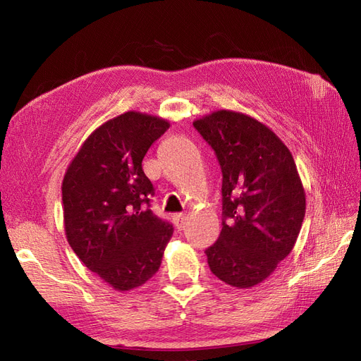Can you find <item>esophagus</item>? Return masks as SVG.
Segmentation results:
<instances>
[{"mask_svg":"<svg viewBox=\"0 0 361 361\" xmlns=\"http://www.w3.org/2000/svg\"><path fill=\"white\" fill-rule=\"evenodd\" d=\"M183 221H185V214H179V215H176V224H178V228H182V227H183Z\"/></svg>","mask_w":361,"mask_h":361,"instance_id":"34e87169","label":"esophagus"}]
</instances>
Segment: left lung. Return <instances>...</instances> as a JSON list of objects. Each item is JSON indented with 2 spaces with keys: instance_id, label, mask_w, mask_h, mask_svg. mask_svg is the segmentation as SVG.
Wrapping results in <instances>:
<instances>
[{
  "instance_id": "1",
  "label": "left lung",
  "mask_w": 361,
  "mask_h": 361,
  "mask_svg": "<svg viewBox=\"0 0 361 361\" xmlns=\"http://www.w3.org/2000/svg\"><path fill=\"white\" fill-rule=\"evenodd\" d=\"M223 171V228L207 248L221 281L245 289L268 279L297 243L305 191L286 145L265 123L232 110L192 122Z\"/></svg>"
}]
</instances>
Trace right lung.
<instances>
[{
	"mask_svg": "<svg viewBox=\"0 0 361 361\" xmlns=\"http://www.w3.org/2000/svg\"><path fill=\"white\" fill-rule=\"evenodd\" d=\"M170 128L166 118L126 111L85 138L64 173L68 243L82 264L113 289L133 290L155 276L173 226L154 215V187L141 167Z\"/></svg>",
	"mask_w": 361,
	"mask_h": 361,
	"instance_id": "1",
	"label": "right lung"
}]
</instances>
